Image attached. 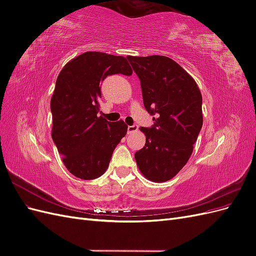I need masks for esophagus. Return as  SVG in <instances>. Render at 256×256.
Instances as JSON below:
<instances>
[{"instance_id": "34e87169", "label": "esophagus", "mask_w": 256, "mask_h": 256, "mask_svg": "<svg viewBox=\"0 0 256 256\" xmlns=\"http://www.w3.org/2000/svg\"><path fill=\"white\" fill-rule=\"evenodd\" d=\"M138 125H132V126H128V134H132V132H136V131H138Z\"/></svg>"}]
</instances>
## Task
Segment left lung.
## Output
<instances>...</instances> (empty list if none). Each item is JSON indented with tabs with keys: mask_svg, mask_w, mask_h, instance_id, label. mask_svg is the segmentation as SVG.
I'll use <instances>...</instances> for the list:
<instances>
[{
	"mask_svg": "<svg viewBox=\"0 0 256 256\" xmlns=\"http://www.w3.org/2000/svg\"><path fill=\"white\" fill-rule=\"evenodd\" d=\"M141 82L145 109L154 115L150 128L134 154L141 173L152 182L173 178L187 164L203 125L202 95L194 79L164 56H127Z\"/></svg>",
	"mask_w": 256,
	"mask_h": 256,
	"instance_id": "8db88e82",
	"label": "left lung"
}]
</instances>
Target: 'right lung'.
<instances>
[{"label": "right lung", "mask_w": 256, "mask_h": 256, "mask_svg": "<svg viewBox=\"0 0 256 256\" xmlns=\"http://www.w3.org/2000/svg\"><path fill=\"white\" fill-rule=\"evenodd\" d=\"M115 74H132L126 58L90 51L68 62L56 79L50 104L52 140L68 171L81 180L102 176L127 134L122 120L97 116L99 84Z\"/></svg>", "instance_id": "right-lung-1"}]
</instances>
